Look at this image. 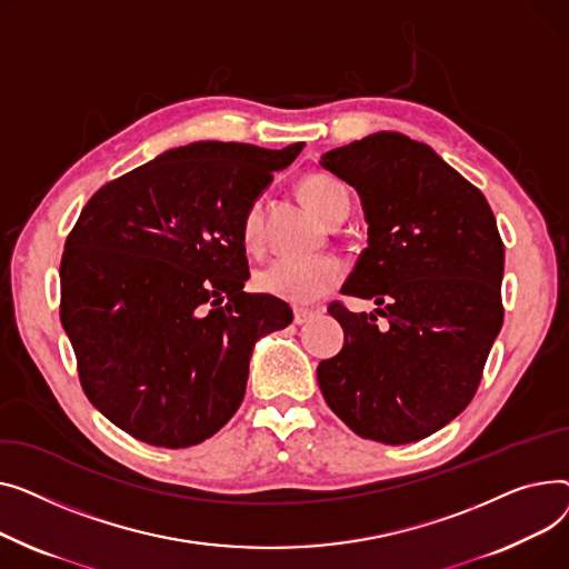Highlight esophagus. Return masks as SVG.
Here are the masks:
<instances>
[{"instance_id":"1","label":"esophagus","mask_w":569,"mask_h":569,"mask_svg":"<svg viewBox=\"0 0 569 569\" xmlns=\"http://www.w3.org/2000/svg\"><path fill=\"white\" fill-rule=\"evenodd\" d=\"M312 317H315L312 310H306V308H296L293 310V323H298V326L300 323H308Z\"/></svg>"}]
</instances>
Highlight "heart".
<instances>
[{
    "instance_id": "heart-1",
    "label": "heart",
    "mask_w": 569,
    "mask_h": 569,
    "mask_svg": "<svg viewBox=\"0 0 569 569\" xmlns=\"http://www.w3.org/2000/svg\"><path fill=\"white\" fill-rule=\"evenodd\" d=\"M300 194L306 204L326 222L336 220L342 211L349 213L347 188L330 174H308L300 181ZM263 241L261 207L252 204L243 218V243L248 250H259ZM345 276L340 259L330 254L315 257H280L257 276V287L287 303H312L332 291Z\"/></svg>"
}]
</instances>
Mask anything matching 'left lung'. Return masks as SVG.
I'll list each match as a JSON object with an SVG mask.
<instances>
[{"label":"left lung","instance_id":"8db88e82","mask_svg":"<svg viewBox=\"0 0 569 569\" xmlns=\"http://www.w3.org/2000/svg\"><path fill=\"white\" fill-rule=\"evenodd\" d=\"M319 162L356 188L367 222L342 293L387 317L328 308L345 347L319 362V388L358 437L420 441L469 407L503 326L496 218L473 183L402 132H372Z\"/></svg>","mask_w":569,"mask_h":569}]
</instances>
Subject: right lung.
Here are the masks:
<instances>
[{
	"label": "right lung",
	"instance_id": "add662e5",
	"mask_svg": "<svg viewBox=\"0 0 569 569\" xmlns=\"http://www.w3.org/2000/svg\"><path fill=\"white\" fill-rule=\"evenodd\" d=\"M202 140L100 188L61 257V326L89 402L158 448L202 443L243 402L254 345L291 323L243 291V218L303 151Z\"/></svg>",
	"mask_w": 569,
	"mask_h": 569
}]
</instances>
